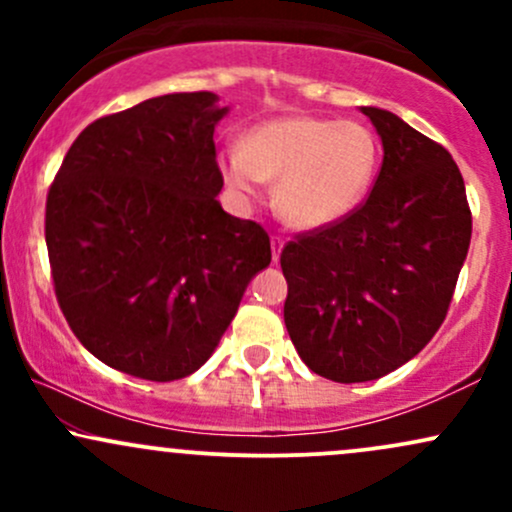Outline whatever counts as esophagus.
<instances>
[{"label":"esophagus","mask_w":512,"mask_h":512,"mask_svg":"<svg viewBox=\"0 0 512 512\" xmlns=\"http://www.w3.org/2000/svg\"><path fill=\"white\" fill-rule=\"evenodd\" d=\"M281 248H284V238H281V236H272V257H274V262H279Z\"/></svg>","instance_id":"obj_1"}]
</instances>
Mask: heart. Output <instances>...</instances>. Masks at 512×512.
Masks as SVG:
<instances>
[{
  "label": "heart",
  "mask_w": 512,
  "mask_h": 512,
  "mask_svg": "<svg viewBox=\"0 0 512 512\" xmlns=\"http://www.w3.org/2000/svg\"><path fill=\"white\" fill-rule=\"evenodd\" d=\"M378 142L358 122L286 115L250 129L243 151L219 156L226 185L245 199L264 182H276L274 209L298 231L332 226L346 219L378 170Z\"/></svg>",
  "instance_id": "heart-1"
}]
</instances>
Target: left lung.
I'll list each match as a JSON object with an SVG mask.
<instances>
[{
	"label": "left lung",
	"mask_w": 512,
	"mask_h": 512,
	"mask_svg": "<svg viewBox=\"0 0 512 512\" xmlns=\"http://www.w3.org/2000/svg\"><path fill=\"white\" fill-rule=\"evenodd\" d=\"M361 113L385 151L368 199L281 250L286 330L305 366L334 383L383 378L431 342L472 238L448 151L390 110Z\"/></svg>",
	"instance_id": "left-lung-1"
}]
</instances>
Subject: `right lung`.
I'll return each mask as SVG.
<instances>
[{"label": "right lung", "instance_id": "right-lung-1", "mask_svg": "<svg viewBox=\"0 0 512 512\" xmlns=\"http://www.w3.org/2000/svg\"><path fill=\"white\" fill-rule=\"evenodd\" d=\"M209 91L168 93L91 122L45 204L55 296L79 342L142 380L207 363L250 279L272 262L267 231L226 214Z\"/></svg>", "mask_w": 512, "mask_h": 512}]
</instances>
